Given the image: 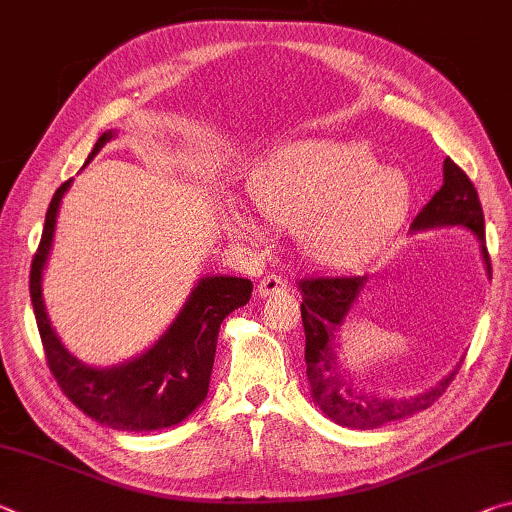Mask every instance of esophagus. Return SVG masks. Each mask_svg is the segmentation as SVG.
I'll use <instances>...</instances> for the list:
<instances>
[{
	"mask_svg": "<svg viewBox=\"0 0 512 512\" xmlns=\"http://www.w3.org/2000/svg\"><path fill=\"white\" fill-rule=\"evenodd\" d=\"M282 291H287V282L280 278V275H264L262 280H259L257 285V294L264 296V298H271L275 294H282Z\"/></svg>",
	"mask_w": 512,
	"mask_h": 512,
	"instance_id": "obj_1",
	"label": "esophagus"
}]
</instances>
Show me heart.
<instances>
[{
  "instance_id": "obj_1",
  "label": "heart",
  "mask_w": 512,
  "mask_h": 512,
  "mask_svg": "<svg viewBox=\"0 0 512 512\" xmlns=\"http://www.w3.org/2000/svg\"><path fill=\"white\" fill-rule=\"evenodd\" d=\"M250 200L271 223L294 230L307 259L351 269L385 248L412 207V184L401 170L378 166L367 145L307 139L280 145L248 182ZM227 227L257 239L262 227L243 209Z\"/></svg>"
}]
</instances>
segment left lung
<instances>
[{
  "label": "left lung",
  "mask_w": 512,
  "mask_h": 512,
  "mask_svg": "<svg viewBox=\"0 0 512 512\" xmlns=\"http://www.w3.org/2000/svg\"><path fill=\"white\" fill-rule=\"evenodd\" d=\"M442 225H460L474 232V237L481 243L485 269L492 273L488 246H485L481 200H478V193L465 170L453 164L449 157L444 159V184L412 221V232ZM367 282V275H337V278L321 275V278H305L298 282L300 296H303L300 316H303L305 328V364L312 399L323 415L330 417L335 424L362 428V431L431 408L460 369L458 364L435 387L415 396H383L355 385L351 373L339 362L335 339L353 303L367 289Z\"/></svg>",
  "instance_id": "obj_1"
}]
</instances>
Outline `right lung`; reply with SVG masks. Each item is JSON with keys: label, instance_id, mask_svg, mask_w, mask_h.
Returning <instances> with one entry per match:
<instances>
[{"label": "right lung", "instance_id": "obj_1", "mask_svg": "<svg viewBox=\"0 0 512 512\" xmlns=\"http://www.w3.org/2000/svg\"><path fill=\"white\" fill-rule=\"evenodd\" d=\"M116 132H104L88 154L86 164ZM72 180L56 189L45 216L43 237L31 262L29 294L34 305L40 342L56 385L97 424L118 431H159L184 421L205 401L212 378L216 339L223 319L246 305L253 282L230 275H209L193 287L180 314L152 348L139 358L109 369L79 362L56 337L43 303V269L50 257L56 214Z\"/></svg>", "mask_w": 512, "mask_h": 512}]
</instances>
